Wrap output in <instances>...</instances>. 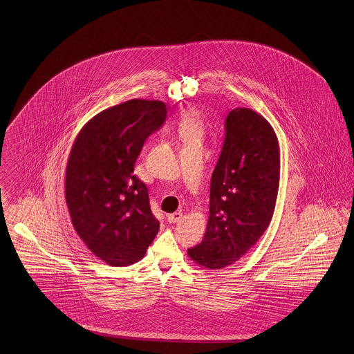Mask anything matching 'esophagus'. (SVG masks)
<instances>
[{
	"label": "esophagus",
	"mask_w": 354,
	"mask_h": 354,
	"mask_svg": "<svg viewBox=\"0 0 354 354\" xmlns=\"http://www.w3.org/2000/svg\"><path fill=\"white\" fill-rule=\"evenodd\" d=\"M183 219V214L182 212H174L167 216V220L171 224H175V223H179L180 220Z\"/></svg>",
	"instance_id": "obj_1"
}]
</instances>
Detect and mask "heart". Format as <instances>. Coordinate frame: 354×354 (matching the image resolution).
I'll list each match as a JSON object with an SVG mask.
<instances>
[{"mask_svg": "<svg viewBox=\"0 0 354 354\" xmlns=\"http://www.w3.org/2000/svg\"><path fill=\"white\" fill-rule=\"evenodd\" d=\"M179 134L183 142L196 140L201 142L203 136L202 122L194 111H188L179 122Z\"/></svg>", "mask_w": 354, "mask_h": 354, "instance_id": "heart-1", "label": "heart"}]
</instances>
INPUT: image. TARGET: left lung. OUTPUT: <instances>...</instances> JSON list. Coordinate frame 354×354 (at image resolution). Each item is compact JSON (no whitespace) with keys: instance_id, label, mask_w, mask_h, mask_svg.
I'll return each mask as SVG.
<instances>
[{"instance_id":"obj_1","label":"left lung","mask_w":354,"mask_h":354,"mask_svg":"<svg viewBox=\"0 0 354 354\" xmlns=\"http://www.w3.org/2000/svg\"><path fill=\"white\" fill-rule=\"evenodd\" d=\"M280 183V146L270 122L252 109L236 107L225 119V138L212 172L209 216L202 243L187 253L208 270L240 260L264 235Z\"/></svg>"}]
</instances>
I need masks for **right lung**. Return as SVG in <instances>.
<instances>
[{"label": "right lung", "instance_id": "add662e5", "mask_svg": "<svg viewBox=\"0 0 354 354\" xmlns=\"http://www.w3.org/2000/svg\"><path fill=\"white\" fill-rule=\"evenodd\" d=\"M167 117L162 101L130 100L90 119L68 153L65 198L86 247L113 267L139 261L159 231L134 174L145 140Z\"/></svg>", "mask_w": 354, "mask_h": 354}]
</instances>
